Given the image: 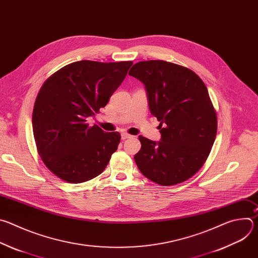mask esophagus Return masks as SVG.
<instances>
[{
	"mask_svg": "<svg viewBox=\"0 0 258 258\" xmlns=\"http://www.w3.org/2000/svg\"><path fill=\"white\" fill-rule=\"evenodd\" d=\"M130 138H133V136H131V135L126 134V133H122V134H121V139H122V140H125V139H130Z\"/></svg>",
	"mask_w": 258,
	"mask_h": 258,
	"instance_id": "1",
	"label": "esophagus"
}]
</instances>
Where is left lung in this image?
I'll use <instances>...</instances> for the list:
<instances>
[{
	"label": "left lung",
	"instance_id": "left-lung-1",
	"mask_svg": "<svg viewBox=\"0 0 258 258\" xmlns=\"http://www.w3.org/2000/svg\"><path fill=\"white\" fill-rule=\"evenodd\" d=\"M128 75L144 84L161 139L142 136L140 171L161 186L187 180L204 164L215 140L216 113L206 86L191 69L162 60L136 63Z\"/></svg>",
	"mask_w": 258,
	"mask_h": 258
}]
</instances>
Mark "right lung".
I'll return each instance as SVG.
<instances>
[{"mask_svg":"<svg viewBox=\"0 0 258 258\" xmlns=\"http://www.w3.org/2000/svg\"><path fill=\"white\" fill-rule=\"evenodd\" d=\"M132 61L83 60L55 72L41 88L32 112L38 151L47 167L73 183L99 175L117 150L120 135L88 119L105 107L125 79Z\"/></svg>","mask_w":258,"mask_h":258,"instance_id":"obj_1","label":"right lung"}]
</instances>
